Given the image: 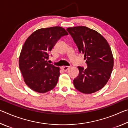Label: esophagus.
Returning <instances> with one entry per match:
<instances>
[{"instance_id": "obj_1", "label": "esophagus", "mask_w": 128, "mask_h": 128, "mask_svg": "<svg viewBox=\"0 0 128 128\" xmlns=\"http://www.w3.org/2000/svg\"><path fill=\"white\" fill-rule=\"evenodd\" d=\"M69 68H70V67L68 66H62V69L64 71V72H66V71L68 70Z\"/></svg>"}]
</instances>
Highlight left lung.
I'll return each instance as SVG.
<instances>
[{
	"label": "left lung",
	"mask_w": 128,
	"mask_h": 128,
	"mask_svg": "<svg viewBox=\"0 0 128 128\" xmlns=\"http://www.w3.org/2000/svg\"><path fill=\"white\" fill-rule=\"evenodd\" d=\"M76 44L79 52L84 54L88 67L78 66L79 74L73 80L75 88L84 94H92L102 88L111 76L114 67L111 49L106 39L86 26L66 29Z\"/></svg>",
	"instance_id": "8db88e82"
}]
</instances>
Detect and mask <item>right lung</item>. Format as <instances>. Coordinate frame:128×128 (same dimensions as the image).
<instances>
[{
	"label": "right lung",
	"instance_id": "1",
	"mask_svg": "<svg viewBox=\"0 0 128 128\" xmlns=\"http://www.w3.org/2000/svg\"><path fill=\"white\" fill-rule=\"evenodd\" d=\"M68 35L60 26L36 30L26 40L19 58V67L25 84L36 92L44 93L55 87L60 69L49 64V53L58 40Z\"/></svg>",
	"mask_w": 128,
	"mask_h": 128
}]
</instances>
